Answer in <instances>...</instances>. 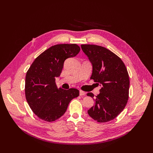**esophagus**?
<instances>
[{"label":"esophagus","instance_id":"obj_1","mask_svg":"<svg viewBox=\"0 0 153 153\" xmlns=\"http://www.w3.org/2000/svg\"><path fill=\"white\" fill-rule=\"evenodd\" d=\"M79 94H80V96H84L85 95V92H84V91H80Z\"/></svg>","mask_w":153,"mask_h":153}]
</instances>
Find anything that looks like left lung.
Returning a JSON list of instances; mask_svg holds the SVG:
<instances>
[{"label":"left lung","mask_w":153,"mask_h":153,"mask_svg":"<svg viewBox=\"0 0 153 153\" xmlns=\"http://www.w3.org/2000/svg\"><path fill=\"white\" fill-rule=\"evenodd\" d=\"M81 48L92 64L91 79L101 87L87 113L99 123L110 121L122 112L128 102L129 80L126 68L117 55L105 47L82 45ZM87 95L94 98L92 92Z\"/></svg>","instance_id":"left-lung-1"}]
</instances>
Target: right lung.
<instances>
[{"label":"right lung","instance_id":"add662e5","mask_svg":"<svg viewBox=\"0 0 153 153\" xmlns=\"http://www.w3.org/2000/svg\"><path fill=\"white\" fill-rule=\"evenodd\" d=\"M80 48L76 44L52 46L32 62L25 76V98L39 119L55 121L66 112L69 102L79 96V91L58 89L55 78L62 72L68 58L75 57Z\"/></svg>","mask_w":153,"mask_h":153}]
</instances>
